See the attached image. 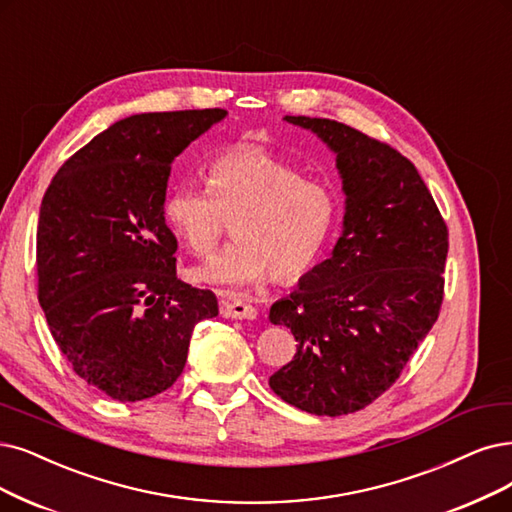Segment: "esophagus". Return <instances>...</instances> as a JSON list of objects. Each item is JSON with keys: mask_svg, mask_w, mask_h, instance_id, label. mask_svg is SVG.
Masks as SVG:
<instances>
[{"mask_svg": "<svg viewBox=\"0 0 512 512\" xmlns=\"http://www.w3.org/2000/svg\"><path fill=\"white\" fill-rule=\"evenodd\" d=\"M221 314L225 318L253 320V318H257V308L246 304L244 299H225V301H221Z\"/></svg>", "mask_w": 512, "mask_h": 512, "instance_id": "obj_1", "label": "esophagus"}]
</instances>
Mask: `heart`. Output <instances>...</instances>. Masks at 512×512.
Wrapping results in <instances>:
<instances>
[{
  "label": "heart",
  "instance_id": "obj_1",
  "mask_svg": "<svg viewBox=\"0 0 512 512\" xmlns=\"http://www.w3.org/2000/svg\"><path fill=\"white\" fill-rule=\"evenodd\" d=\"M204 179L206 189H170L162 206L166 223L196 257L211 255L232 223L238 240L194 278L251 285L270 276L289 285L314 268L337 213L325 183L257 145L223 151L206 166Z\"/></svg>",
  "mask_w": 512,
  "mask_h": 512
}]
</instances>
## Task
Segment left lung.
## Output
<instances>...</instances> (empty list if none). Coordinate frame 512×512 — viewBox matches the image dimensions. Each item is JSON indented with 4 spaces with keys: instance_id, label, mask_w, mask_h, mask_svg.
Returning <instances> with one entry per match:
<instances>
[{
    "instance_id": "left-lung-1",
    "label": "left lung",
    "mask_w": 512,
    "mask_h": 512,
    "mask_svg": "<svg viewBox=\"0 0 512 512\" xmlns=\"http://www.w3.org/2000/svg\"><path fill=\"white\" fill-rule=\"evenodd\" d=\"M285 120L337 154L346 215L333 255L270 308L297 342L270 388L335 418L380 399L437 323L449 232L418 168L394 147L327 118Z\"/></svg>"
}]
</instances>
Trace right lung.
Wrapping results in <instances>:
<instances>
[{
  "instance_id": "1",
  "label": "right lung",
  "mask_w": 512,
  "mask_h": 512,
  "mask_svg": "<svg viewBox=\"0 0 512 512\" xmlns=\"http://www.w3.org/2000/svg\"><path fill=\"white\" fill-rule=\"evenodd\" d=\"M225 109L141 113L111 124L61 166L37 221V299L82 380L120 403L177 382L194 327L217 297L177 278L162 215L170 164Z\"/></svg>"
}]
</instances>
